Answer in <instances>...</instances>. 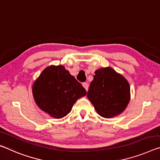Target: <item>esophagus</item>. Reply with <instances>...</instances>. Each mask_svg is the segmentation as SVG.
<instances>
[{"label":"esophagus","mask_w":160,"mask_h":160,"mask_svg":"<svg viewBox=\"0 0 160 160\" xmlns=\"http://www.w3.org/2000/svg\"><path fill=\"white\" fill-rule=\"evenodd\" d=\"M82 85H83V87L85 88V90L88 91V88H89V85L88 84V82H83L82 83Z\"/></svg>","instance_id":"esophagus-1"}]
</instances>
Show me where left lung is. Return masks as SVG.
Returning <instances> with one entry per match:
<instances>
[{
  "label": "left lung",
  "instance_id": "8db88e82",
  "mask_svg": "<svg viewBox=\"0 0 160 160\" xmlns=\"http://www.w3.org/2000/svg\"><path fill=\"white\" fill-rule=\"evenodd\" d=\"M87 96L99 115L112 118L123 112L129 103L130 85L112 68H101L95 72Z\"/></svg>",
  "mask_w": 160,
  "mask_h": 160
}]
</instances>
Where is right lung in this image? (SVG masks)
<instances>
[{"label": "right lung", "instance_id": "right-lung-1", "mask_svg": "<svg viewBox=\"0 0 160 160\" xmlns=\"http://www.w3.org/2000/svg\"><path fill=\"white\" fill-rule=\"evenodd\" d=\"M86 93L81 83L62 65L45 68L32 87L37 105L57 119L66 116L76 100Z\"/></svg>", "mask_w": 160, "mask_h": 160}]
</instances>
